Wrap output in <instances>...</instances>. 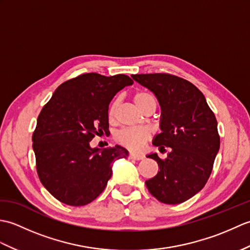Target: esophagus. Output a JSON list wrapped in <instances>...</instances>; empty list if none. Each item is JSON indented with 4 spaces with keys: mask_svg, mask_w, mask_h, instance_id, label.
<instances>
[{
    "mask_svg": "<svg viewBox=\"0 0 250 250\" xmlns=\"http://www.w3.org/2000/svg\"><path fill=\"white\" fill-rule=\"evenodd\" d=\"M129 159H132V160H142V159H144V155H141V153L130 152Z\"/></svg>",
    "mask_w": 250,
    "mask_h": 250,
    "instance_id": "34e87169",
    "label": "esophagus"
}]
</instances>
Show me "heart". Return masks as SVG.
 <instances>
[{"label":"heart","mask_w":250,"mask_h":250,"mask_svg":"<svg viewBox=\"0 0 250 250\" xmlns=\"http://www.w3.org/2000/svg\"><path fill=\"white\" fill-rule=\"evenodd\" d=\"M133 101L135 105L141 110H143L146 106L150 104L156 105L155 97H153L152 94L144 92V91L136 92L133 95ZM117 107H118V101L115 100L109 105V108H108L109 118H114L116 115ZM149 137H150V131L147 128H145V126H134V128H125L119 131L118 134L116 136V140L120 145L125 146V148H128V149L133 150V151H139L143 147V145L149 140Z\"/></svg>","instance_id":"b5f03b06"}]
</instances>
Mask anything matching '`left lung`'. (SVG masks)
<instances>
[{"label": "left lung", "instance_id": "left-lung-1", "mask_svg": "<svg viewBox=\"0 0 250 250\" xmlns=\"http://www.w3.org/2000/svg\"><path fill=\"white\" fill-rule=\"evenodd\" d=\"M135 82L149 89L161 106V133L152 144L171 147L167 158L157 153L160 171L145 182L149 192L162 203L179 204L203 189L220 147L217 120L205 97L193 83L166 73L136 74Z\"/></svg>", "mask_w": 250, "mask_h": 250}]
</instances>
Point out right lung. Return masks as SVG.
<instances>
[{"label": "right lung", "mask_w": 250, "mask_h": 250, "mask_svg": "<svg viewBox=\"0 0 250 250\" xmlns=\"http://www.w3.org/2000/svg\"><path fill=\"white\" fill-rule=\"evenodd\" d=\"M133 81L124 74L87 73L61 83L39 115L32 136L41 183L57 200L83 206L103 192L111 163L129 155L125 148H91L95 135H107L108 105Z\"/></svg>", "instance_id": "obj_1"}]
</instances>
